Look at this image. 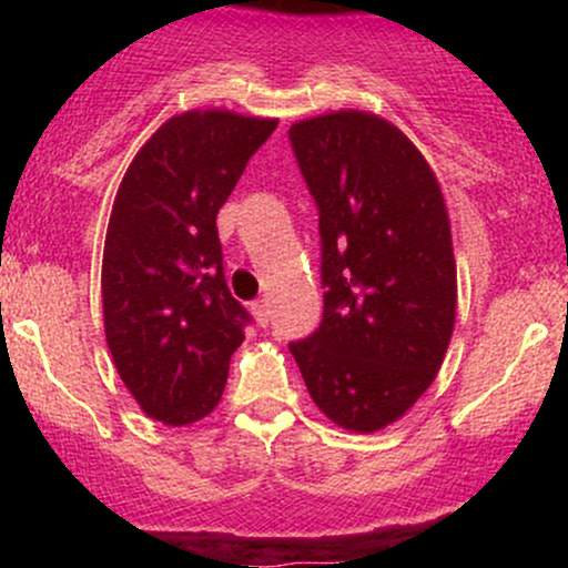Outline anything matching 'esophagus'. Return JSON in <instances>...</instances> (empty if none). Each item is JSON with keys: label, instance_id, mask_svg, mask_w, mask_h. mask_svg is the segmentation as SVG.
<instances>
[{"label": "esophagus", "instance_id": "obj_1", "mask_svg": "<svg viewBox=\"0 0 568 568\" xmlns=\"http://www.w3.org/2000/svg\"><path fill=\"white\" fill-rule=\"evenodd\" d=\"M251 312H253V317H256V323L262 325V328H266V325H270V304L264 302H253L251 304Z\"/></svg>", "mask_w": 568, "mask_h": 568}]
</instances>
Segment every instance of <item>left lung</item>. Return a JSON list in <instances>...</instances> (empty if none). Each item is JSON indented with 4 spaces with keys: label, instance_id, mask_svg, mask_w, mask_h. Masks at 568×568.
Returning <instances> with one entry per match:
<instances>
[{
    "label": "left lung",
    "instance_id": "1",
    "mask_svg": "<svg viewBox=\"0 0 568 568\" xmlns=\"http://www.w3.org/2000/svg\"><path fill=\"white\" fill-rule=\"evenodd\" d=\"M293 152L321 211L323 323L291 344L315 406L376 433L427 393L456 323V262L425 154L379 114L293 122Z\"/></svg>",
    "mask_w": 568,
    "mask_h": 568
}]
</instances>
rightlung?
Segmentation results:
<instances>
[{
    "mask_svg": "<svg viewBox=\"0 0 568 568\" xmlns=\"http://www.w3.org/2000/svg\"><path fill=\"white\" fill-rule=\"evenodd\" d=\"M275 116L189 109L154 130L122 175L103 243V331L141 410L168 427L224 395L247 312L221 266L219 207Z\"/></svg>",
    "mask_w": 568,
    "mask_h": 568,
    "instance_id": "right-lung-1",
    "label": "right lung"
}]
</instances>
